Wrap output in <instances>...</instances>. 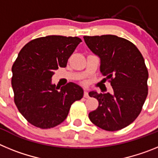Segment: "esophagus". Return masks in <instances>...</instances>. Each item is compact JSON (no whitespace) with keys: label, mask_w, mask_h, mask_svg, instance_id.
<instances>
[{"label":"esophagus","mask_w":158,"mask_h":158,"mask_svg":"<svg viewBox=\"0 0 158 158\" xmlns=\"http://www.w3.org/2000/svg\"><path fill=\"white\" fill-rule=\"evenodd\" d=\"M84 97H85V98H89V91H88V89H85V91H84Z\"/></svg>","instance_id":"1"}]
</instances>
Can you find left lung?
I'll return each mask as SVG.
<instances>
[{"label":"left lung","mask_w":158,"mask_h":158,"mask_svg":"<svg viewBox=\"0 0 158 158\" xmlns=\"http://www.w3.org/2000/svg\"><path fill=\"white\" fill-rule=\"evenodd\" d=\"M86 45L100 58V69L112 86V93L90 92L99 106L89 114L98 127L115 131L133 123L148 95V70L136 46L113 35L84 36ZM106 78H104L106 80Z\"/></svg>","instance_id":"obj_1"}]
</instances>
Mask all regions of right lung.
<instances>
[{"instance_id":"obj_1","label":"right lung","mask_w":158,"mask_h":158,"mask_svg":"<svg viewBox=\"0 0 158 158\" xmlns=\"http://www.w3.org/2000/svg\"><path fill=\"white\" fill-rule=\"evenodd\" d=\"M81 40L48 35L27 43L12 67L14 102L21 115L36 127L48 129L66 118L73 102L83 97L81 87L73 82L59 90L51 83L54 71L65 67Z\"/></svg>"}]
</instances>
